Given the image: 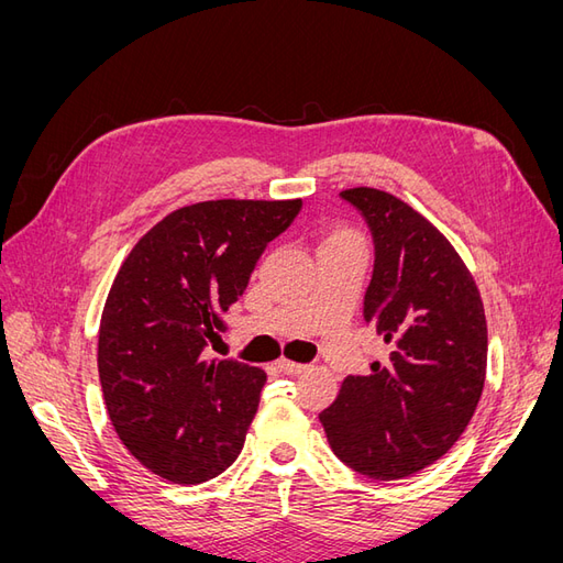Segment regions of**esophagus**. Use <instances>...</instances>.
Instances as JSON below:
<instances>
[{
    "label": "esophagus",
    "mask_w": 563,
    "mask_h": 563,
    "mask_svg": "<svg viewBox=\"0 0 563 563\" xmlns=\"http://www.w3.org/2000/svg\"><path fill=\"white\" fill-rule=\"evenodd\" d=\"M277 368H279L282 373H286V376H298V373H302L308 366L296 364V362H288V360H279V362H277Z\"/></svg>",
    "instance_id": "34e87169"
}]
</instances>
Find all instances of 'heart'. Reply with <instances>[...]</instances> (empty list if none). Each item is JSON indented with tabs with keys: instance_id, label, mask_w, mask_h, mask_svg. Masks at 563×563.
<instances>
[{
	"instance_id": "obj_1",
	"label": "heart",
	"mask_w": 563,
	"mask_h": 563,
	"mask_svg": "<svg viewBox=\"0 0 563 563\" xmlns=\"http://www.w3.org/2000/svg\"><path fill=\"white\" fill-rule=\"evenodd\" d=\"M350 234H354V232H350V230H343V228H340V230H333L329 236H327V240H323V242H329V240H340V236H350Z\"/></svg>"
}]
</instances>
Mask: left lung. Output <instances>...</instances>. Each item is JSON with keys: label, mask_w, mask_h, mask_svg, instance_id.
Here are the masks:
<instances>
[{"label": "left lung", "mask_w": 563, "mask_h": 563, "mask_svg": "<svg viewBox=\"0 0 563 563\" xmlns=\"http://www.w3.org/2000/svg\"><path fill=\"white\" fill-rule=\"evenodd\" d=\"M376 244L364 321L389 345L319 413L333 453L371 479L411 476L444 455L482 399L488 333L479 288L428 218L376 187L340 192Z\"/></svg>", "instance_id": "left-lung-1"}]
</instances>
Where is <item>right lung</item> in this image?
<instances>
[{
  "label": "right lung",
  "mask_w": 563,
  "mask_h": 563,
  "mask_svg": "<svg viewBox=\"0 0 563 563\" xmlns=\"http://www.w3.org/2000/svg\"><path fill=\"white\" fill-rule=\"evenodd\" d=\"M300 199H213L168 213L119 267L98 331V376L117 437L143 467L201 484L240 455L265 371L207 360L265 246Z\"/></svg>",
  "instance_id": "obj_1"
}]
</instances>
